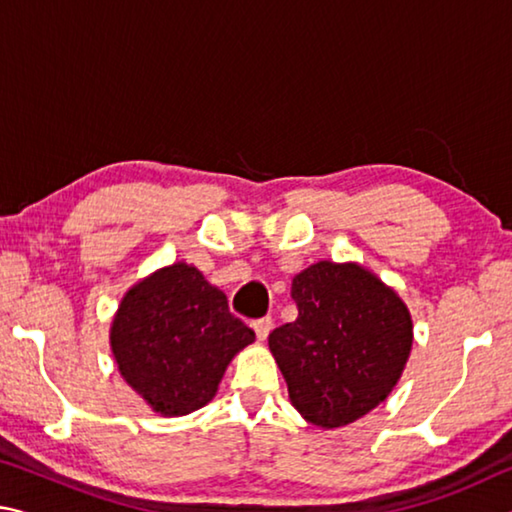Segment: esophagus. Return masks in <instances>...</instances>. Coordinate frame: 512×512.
Masks as SVG:
<instances>
[{
	"instance_id": "esophagus-1",
	"label": "esophagus",
	"mask_w": 512,
	"mask_h": 512,
	"mask_svg": "<svg viewBox=\"0 0 512 512\" xmlns=\"http://www.w3.org/2000/svg\"><path fill=\"white\" fill-rule=\"evenodd\" d=\"M253 329H255V334H257L259 341H266L268 334H271V329H273V318L266 316V318L253 320Z\"/></svg>"
}]
</instances>
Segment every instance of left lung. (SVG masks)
<instances>
[{
    "label": "left lung",
    "instance_id": "1",
    "mask_svg": "<svg viewBox=\"0 0 512 512\" xmlns=\"http://www.w3.org/2000/svg\"><path fill=\"white\" fill-rule=\"evenodd\" d=\"M298 318L275 327L268 348L307 422L345 427L386 400L413 345L411 311L357 262H318L291 282Z\"/></svg>",
    "mask_w": 512,
    "mask_h": 512
}]
</instances>
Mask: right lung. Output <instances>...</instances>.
Returning <instances> with one entry per match:
<instances>
[{
    "label": "right lung",
    "instance_id": "1",
    "mask_svg": "<svg viewBox=\"0 0 512 512\" xmlns=\"http://www.w3.org/2000/svg\"><path fill=\"white\" fill-rule=\"evenodd\" d=\"M253 341L255 332L230 314L225 293L185 262L135 282L110 323L121 377L164 418L212 402L225 368Z\"/></svg>",
    "mask_w": 512,
    "mask_h": 512
}]
</instances>
